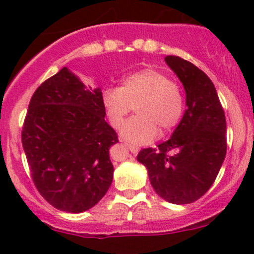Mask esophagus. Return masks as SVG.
<instances>
[{
    "label": "esophagus",
    "mask_w": 254,
    "mask_h": 254,
    "mask_svg": "<svg viewBox=\"0 0 254 254\" xmlns=\"http://www.w3.org/2000/svg\"><path fill=\"white\" fill-rule=\"evenodd\" d=\"M126 145H127V147H128L132 154H137L140 151V149L137 146H134V145H131V143H126Z\"/></svg>",
    "instance_id": "34e87169"
}]
</instances>
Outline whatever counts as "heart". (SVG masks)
<instances>
[{"mask_svg": "<svg viewBox=\"0 0 254 254\" xmlns=\"http://www.w3.org/2000/svg\"><path fill=\"white\" fill-rule=\"evenodd\" d=\"M103 105L112 126L120 128L136 107L138 116L123 126L121 134L132 143H145L176 127L185 111L182 89L169 76L143 68L126 76L120 87L103 93Z\"/></svg>", "mask_w": 254, "mask_h": 254, "instance_id": "b5f03b06", "label": "heart"}]
</instances>
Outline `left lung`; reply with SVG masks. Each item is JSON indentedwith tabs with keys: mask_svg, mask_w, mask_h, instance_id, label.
<instances>
[{
	"mask_svg": "<svg viewBox=\"0 0 254 254\" xmlns=\"http://www.w3.org/2000/svg\"><path fill=\"white\" fill-rule=\"evenodd\" d=\"M165 62L185 87L187 109L172 137L158 149H142L137 160L161 198L186 205L202 197L219 174L226 155V121L203 71L177 56H167Z\"/></svg>",
	"mask_w": 254,
	"mask_h": 254,
	"instance_id": "8db88e82",
	"label": "left lung"
}]
</instances>
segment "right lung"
<instances>
[{"label":"right lung","mask_w":254,"mask_h":254,"mask_svg":"<svg viewBox=\"0 0 254 254\" xmlns=\"http://www.w3.org/2000/svg\"><path fill=\"white\" fill-rule=\"evenodd\" d=\"M104 117L102 90L85 86L67 67L31 96L22 147L38 192L53 207L84 212L111 187L109 149L118 136Z\"/></svg>","instance_id":"right-lung-1"}]
</instances>
